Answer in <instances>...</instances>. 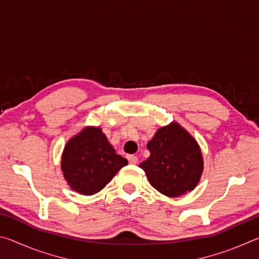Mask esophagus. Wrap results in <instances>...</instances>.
<instances>
[{
	"instance_id": "esophagus-1",
	"label": "esophagus",
	"mask_w": 259,
	"mask_h": 259,
	"mask_svg": "<svg viewBox=\"0 0 259 259\" xmlns=\"http://www.w3.org/2000/svg\"><path fill=\"white\" fill-rule=\"evenodd\" d=\"M128 161L130 164H137L138 163V157L136 155H128Z\"/></svg>"
}]
</instances>
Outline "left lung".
I'll use <instances>...</instances> for the list:
<instances>
[{
  "label": "left lung",
  "instance_id": "left-lung-1",
  "mask_svg": "<svg viewBox=\"0 0 259 259\" xmlns=\"http://www.w3.org/2000/svg\"><path fill=\"white\" fill-rule=\"evenodd\" d=\"M151 155L139 164L155 190L177 198L194 190L203 172L198 142L178 123L161 126L147 143Z\"/></svg>",
  "mask_w": 259,
  "mask_h": 259
}]
</instances>
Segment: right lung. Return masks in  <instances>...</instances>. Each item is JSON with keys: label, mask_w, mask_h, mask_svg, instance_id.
Instances as JSON below:
<instances>
[{"label": "right lung", "mask_w": 259, "mask_h": 259, "mask_svg": "<svg viewBox=\"0 0 259 259\" xmlns=\"http://www.w3.org/2000/svg\"><path fill=\"white\" fill-rule=\"evenodd\" d=\"M126 164L128 160L116 154L102 128L88 125L68 139L60 165L73 191L94 195Z\"/></svg>", "instance_id": "right-lung-1"}]
</instances>
